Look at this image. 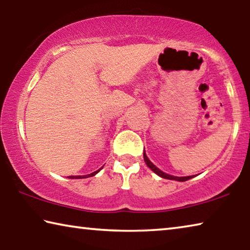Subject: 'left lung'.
<instances>
[{
    "mask_svg": "<svg viewBox=\"0 0 250 250\" xmlns=\"http://www.w3.org/2000/svg\"><path fill=\"white\" fill-rule=\"evenodd\" d=\"M143 157H144V162L146 163V165L151 168L155 174H157L160 177H162V178H165V179H171V180H178V181H186L188 179H191L193 178V176H188V177H175V176H170L168 174H165V172H163L162 170H160L157 168V167L153 164V163L148 160L146 154H145V151L143 153Z\"/></svg>",
    "mask_w": 250,
    "mask_h": 250,
    "instance_id": "left-lung-1",
    "label": "left lung"
}]
</instances>
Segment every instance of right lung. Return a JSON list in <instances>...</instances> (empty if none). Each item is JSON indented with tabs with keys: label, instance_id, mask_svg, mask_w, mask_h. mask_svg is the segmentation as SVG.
Returning <instances> with one entry per match:
<instances>
[{
	"label": "right lung",
	"instance_id": "obj_1",
	"mask_svg": "<svg viewBox=\"0 0 250 250\" xmlns=\"http://www.w3.org/2000/svg\"><path fill=\"white\" fill-rule=\"evenodd\" d=\"M98 171H99V170H96V171L92 172V174L85 175V176H70V178H87V177H92V176H94V175H96Z\"/></svg>",
	"mask_w": 250,
	"mask_h": 250
}]
</instances>
